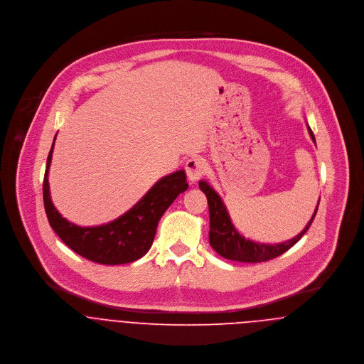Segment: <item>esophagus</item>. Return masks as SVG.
Listing matches in <instances>:
<instances>
[{"label":"esophagus","instance_id":"1","mask_svg":"<svg viewBox=\"0 0 364 364\" xmlns=\"http://www.w3.org/2000/svg\"><path fill=\"white\" fill-rule=\"evenodd\" d=\"M185 171L191 182H196L206 172V161L202 156H192L185 164Z\"/></svg>","mask_w":364,"mask_h":364}]
</instances>
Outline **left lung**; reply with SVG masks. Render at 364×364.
<instances>
[{
    "instance_id": "8db88e82",
    "label": "left lung",
    "mask_w": 364,
    "mask_h": 364,
    "mask_svg": "<svg viewBox=\"0 0 364 364\" xmlns=\"http://www.w3.org/2000/svg\"><path fill=\"white\" fill-rule=\"evenodd\" d=\"M309 133L311 136L312 141L315 143V137L309 126ZM200 191L206 195L208 203V213H210V232H208V241L211 248L223 258L230 260H238V262H248V263H257L264 260L277 258L279 255L289 251L296 242L301 240V237L307 232V230L311 225L312 220L316 214L318 205L312 214L311 220L306 225V228L296 235L294 238L280 242V244H259L251 240H247L242 237L237 228L234 227L227 208L218 193L208 185L206 181L199 182Z\"/></svg>"
}]
</instances>
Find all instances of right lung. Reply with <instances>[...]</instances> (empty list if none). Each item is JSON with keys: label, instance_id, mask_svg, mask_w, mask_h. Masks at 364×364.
<instances>
[{"label": "right lung", "instance_id": "obj_1", "mask_svg": "<svg viewBox=\"0 0 364 364\" xmlns=\"http://www.w3.org/2000/svg\"><path fill=\"white\" fill-rule=\"evenodd\" d=\"M53 147L54 141L46 162L43 202L49 224L61 241L78 255L102 264H123L144 257L153 245L159 218L179 193L188 189L185 171L181 169L161 178L119 218L97 227H80L65 220L53 205L48 179Z\"/></svg>", "mask_w": 364, "mask_h": 364}]
</instances>
